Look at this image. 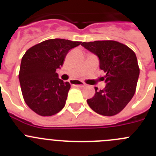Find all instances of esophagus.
Returning a JSON list of instances; mask_svg holds the SVG:
<instances>
[{
    "instance_id": "34e87169",
    "label": "esophagus",
    "mask_w": 156,
    "mask_h": 156,
    "mask_svg": "<svg viewBox=\"0 0 156 156\" xmlns=\"http://www.w3.org/2000/svg\"><path fill=\"white\" fill-rule=\"evenodd\" d=\"M71 83H73V85H74V86L80 87H83L86 86V83H85L78 80H72Z\"/></svg>"
}]
</instances>
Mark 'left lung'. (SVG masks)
<instances>
[{
  "label": "left lung",
  "mask_w": 156,
  "mask_h": 156,
  "mask_svg": "<svg viewBox=\"0 0 156 156\" xmlns=\"http://www.w3.org/2000/svg\"><path fill=\"white\" fill-rule=\"evenodd\" d=\"M83 47L98 57L101 69L106 73L103 90L95 87L94 97L87 99L92 110L112 116L120 112L134 95L140 69L134 52L115 41L83 42Z\"/></svg>",
  "instance_id": "obj_1"
}]
</instances>
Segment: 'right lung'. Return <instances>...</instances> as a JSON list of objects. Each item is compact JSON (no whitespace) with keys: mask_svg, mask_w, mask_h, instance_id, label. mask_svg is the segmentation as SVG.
Returning <instances> with one entry per match:
<instances>
[{"mask_svg":"<svg viewBox=\"0 0 156 156\" xmlns=\"http://www.w3.org/2000/svg\"><path fill=\"white\" fill-rule=\"evenodd\" d=\"M80 41L51 39L34 45L22 58L19 79L25 102L36 113L51 116L66 105L69 82L58 78L56 69L62 66L69 51Z\"/></svg>","mask_w":156,"mask_h":156,"instance_id":"1","label":"right lung"}]
</instances>
